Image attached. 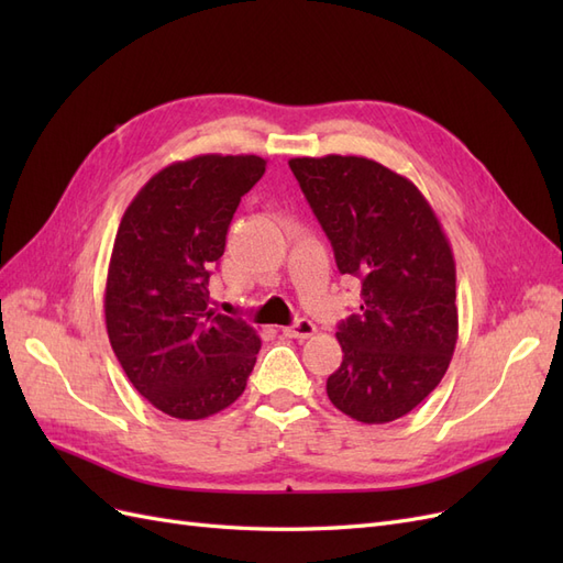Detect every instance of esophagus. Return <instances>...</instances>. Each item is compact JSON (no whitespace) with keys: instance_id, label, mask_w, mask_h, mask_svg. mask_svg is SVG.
I'll list each match as a JSON object with an SVG mask.
<instances>
[{"instance_id":"34e87169","label":"esophagus","mask_w":563,"mask_h":563,"mask_svg":"<svg viewBox=\"0 0 563 563\" xmlns=\"http://www.w3.org/2000/svg\"><path fill=\"white\" fill-rule=\"evenodd\" d=\"M284 331V335H288V338H300V340H305V338H312L314 333H317V327L314 323L310 321V319H298L294 327H284L282 329Z\"/></svg>"}]
</instances>
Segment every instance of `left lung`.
<instances>
[{"label": "left lung", "mask_w": 563, "mask_h": 563, "mask_svg": "<svg viewBox=\"0 0 563 563\" xmlns=\"http://www.w3.org/2000/svg\"><path fill=\"white\" fill-rule=\"evenodd\" d=\"M288 166L331 240L338 269L362 279V312L338 327L343 364L327 395L345 416L385 424L441 383L457 343L455 261L430 201L391 168L354 155Z\"/></svg>", "instance_id": "8db88e82"}]
</instances>
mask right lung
<instances>
[{
    "label": "right lung",
    "mask_w": 563,
    "mask_h": 563,
    "mask_svg": "<svg viewBox=\"0 0 563 563\" xmlns=\"http://www.w3.org/2000/svg\"><path fill=\"white\" fill-rule=\"evenodd\" d=\"M265 166L255 155L174 162L141 187L119 223L106 284L110 345L131 385L172 418L223 411L253 371L258 333L207 310V284Z\"/></svg>",
    "instance_id": "add662e5"
}]
</instances>
